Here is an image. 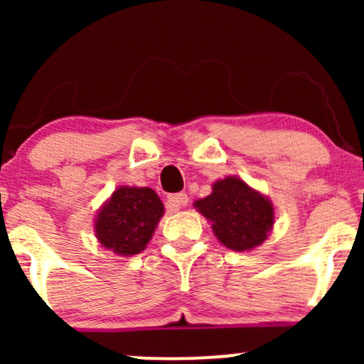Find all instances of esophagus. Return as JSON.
Listing matches in <instances>:
<instances>
[{"mask_svg":"<svg viewBox=\"0 0 364 364\" xmlns=\"http://www.w3.org/2000/svg\"><path fill=\"white\" fill-rule=\"evenodd\" d=\"M186 203H188L186 193H174L168 196V208H171V210H179V208L185 207Z\"/></svg>","mask_w":364,"mask_h":364,"instance_id":"1","label":"esophagus"}]
</instances>
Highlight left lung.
<instances>
[{
  "label": "left lung",
  "mask_w": 364,
  "mask_h": 364,
  "mask_svg": "<svg viewBox=\"0 0 364 364\" xmlns=\"http://www.w3.org/2000/svg\"><path fill=\"white\" fill-rule=\"evenodd\" d=\"M195 207L214 223L220 243L235 252L262 245L274 224L272 203L237 178L217 181L212 195L196 200Z\"/></svg>",
  "instance_id": "8db88e82"
}]
</instances>
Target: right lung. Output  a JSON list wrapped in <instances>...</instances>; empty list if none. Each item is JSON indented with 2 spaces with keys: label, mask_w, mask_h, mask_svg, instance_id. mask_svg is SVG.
<instances>
[{
  "label": "right lung",
  "mask_w": 364,
  "mask_h": 364,
  "mask_svg": "<svg viewBox=\"0 0 364 364\" xmlns=\"http://www.w3.org/2000/svg\"><path fill=\"white\" fill-rule=\"evenodd\" d=\"M162 214L164 205L150 188H118L99 212L95 235L116 255H136L145 250Z\"/></svg>",
  "instance_id": "right-lung-1"
}]
</instances>
